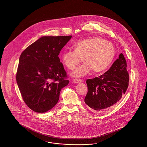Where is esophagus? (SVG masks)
I'll use <instances>...</instances> for the list:
<instances>
[{"mask_svg": "<svg viewBox=\"0 0 147 147\" xmlns=\"http://www.w3.org/2000/svg\"><path fill=\"white\" fill-rule=\"evenodd\" d=\"M73 82L75 84H79L80 82H82V80H81V79H73Z\"/></svg>", "mask_w": 147, "mask_h": 147, "instance_id": "1", "label": "esophagus"}]
</instances>
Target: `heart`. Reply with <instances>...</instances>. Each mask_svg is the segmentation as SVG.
<instances>
[{
  "label": "heart",
  "instance_id": "1",
  "mask_svg": "<svg viewBox=\"0 0 147 147\" xmlns=\"http://www.w3.org/2000/svg\"><path fill=\"white\" fill-rule=\"evenodd\" d=\"M72 50L65 51L61 56L63 65L69 69H74L82 60L85 62L71 72L73 77L80 78L93 70L101 73L110 66L115 56L113 44L100 37L80 40L73 45Z\"/></svg>",
  "mask_w": 147,
  "mask_h": 147
}]
</instances>
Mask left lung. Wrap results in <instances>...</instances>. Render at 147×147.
Wrapping results in <instances>:
<instances>
[{
	"label": "left lung",
	"instance_id": "1",
	"mask_svg": "<svg viewBox=\"0 0 147 147\" xmlns=\"http://www.w3.org/2000/svg\"><path fill=\"white\" fill-rule=\"evenodd\" d=\"M126 68V60L121 53L108 71L99 77L87 80L88 92L85 102L91 110L101 112L119 101L129 85Z\"/></svg>",
	"mask_w": 147,
	"mask_h": 147
}]
</instances>
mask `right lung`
<instances>
[{
    "label": "right lung",
    "mask_w": 147,
    "mask_h": 147,
    "mask_svg": "<svg viewBox=\"0 0 147 147\" xmlns=\"http://www.w3.org/2000/svg\"><path fill=\"white\" fill-rule=\"evenodd\" d=\"M71 38L42 36L21 54L16 80L24 102L32 111L42 113L51 109L61 89L68 84L58 55Z\"/></svg>",
    "instance_id": "add662e5"
}]
</instances>
